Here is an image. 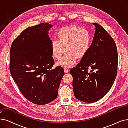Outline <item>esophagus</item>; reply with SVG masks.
<instances>
[{
    "label": "esophagus",
    "instance_id": "34e87169",
    "mask_svg": "<svg viewBox=\"0 0 128 128\" xmlns=\"http://www.w3.org/2000/svg\"><path fill=\"white\" fill-rule=\"evenodd\" d=\"M64 72H65V73H68V70L67 68H64Z\"/></svg>",
    "mask_w": 128,
    "mask_h": 128
}]
</instances>
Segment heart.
<instances>
[{
  "mask_svg": "<svg viewBox=\"0 0 128 128\" xmlns=\"http://www.w3.org/2000/svg\"><path fill=\"white\" fill-rule=\"evenodd\" d=\"M58 40L51 44L52 56L59 60L65 51L64 56L57 63L58 66L71 67L76 59L84 58L90 46L91 36L89 31L73 25L63 27L56 33Z\"/></svg>",
  "mask_w": 128,
  "mask_h": 128,
  "instance_id": "heart-1",
  "label": "heart"
}]
</instances>
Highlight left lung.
I'll return each instance as SVG.
<instances>
[{"label": "left lung", "instance_id": "left-lung-1", "mask_svg": "<svg viewBox=\"0 0 128 128\" xmlns=\"http://www.w3.org/2000/svg\"><path fill=\"white\" fill-rule=\"evenodd\" d=\"M92 24L96 31L90 48L70 71L75 97L88 103L99 100L109 92L116 79L118 63L114 41L102 26Z\"/></svg>", "mask_w": 128, "mask_h": 128}]
</instances>
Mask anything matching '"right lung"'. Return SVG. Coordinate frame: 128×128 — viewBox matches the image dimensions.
I'll use <instances>...</instances> for the list:
<instances>
[{
  "instance_id": "1",
  "label": "right lung",
  "mask_w": 128,
  "mask_h": 128,
  "mask_svg": "<svg viewBox=\"0 0 128 128\" xmlns=\"http://www.w3.org/2000/svg\"><path fill=\"white\" fill-rule=\"evenodd\" d=\"M52 26L42 23L29 27L13 41L10 51V72L24 96L32 103L43 105L52 102L58 89L64 69H52V41L48 31Z\"/></svg>"
}]
</instances>
